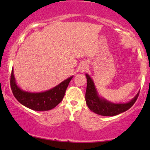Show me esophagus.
I'll use <instances>...</instances> for the list:
<instances>
[{
	"instance_id": "obj_1",
	"label": "esophagus",
	"mask_w": 150,
	"mask_h": 150,
	"mask_svg": "<svg viewBox=\"0 0 150 150\" xmlns=\"http://www.w3.org/2000/svg\"><path fill=\"white\" fill-rule=\"evenodd\" d=\"M89 68V65L87 64V63H85V62H83V63H81L80 66V70L81 72H85Z\"/></svg>"
}]
</instances>
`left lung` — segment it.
Instances as JSON below:
<instances>
[{
  "instance_id": "8db88e82",
  "label": "left lung",
  "mask_w": 150,
  "mask_h": 150,
  "mask_svg": "<svg viewBox=\"0 0 150 150\" xmlns=\"http://www.w3.org/2000/svg\"><path fill=\"white\" fill-rule=\"evenodd\" d=\"M87 80L85 100L89 109L97 114L104 116H113L125 112L135 104L139 95L137 94L130 101L126 103H113L101 97L98 92L92 78L88 74H85Z\"/></svg>"
}]
</instances>
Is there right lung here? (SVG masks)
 Masks as SVG:
<instances>
[{"label":"right lung","instance_id":"add662e5","mask_svg":"<svg viewBox=\"0 0 150 150\" xmlns=\"http://www.w3.org/2000/svg\"><path fill=\"white\" fill-rule=\"evenodd\" d=\"M73 77V75H72L49 90L32 92L23 90L18 85L13 68L10 77V86L15 97L23 106L34 111H49L56 107L62 101Z\"/></svg>","mask_w":150,"mask_h":150}]
</instances>
